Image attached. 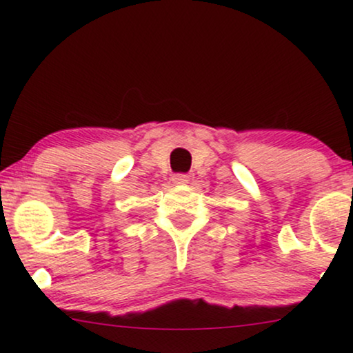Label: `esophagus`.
Here are the masks:
<instances>
[{
  "mask_svg": "<svg viewBox=\"0 0 353 353\" xmlns=\"http://www.w3.org/2000/svg\"><path fill=\"white\" fill-rule=\"evenodd\" d=\"M172 181L175 183V185H186V183H190V176H188V175H181V173H178V175H173Z\"/></svg>",
  "mask_w": 353,
  "mask_h": 353,
  "instance_id": "1",
  "label": "esophagus"
}]
</instances>
